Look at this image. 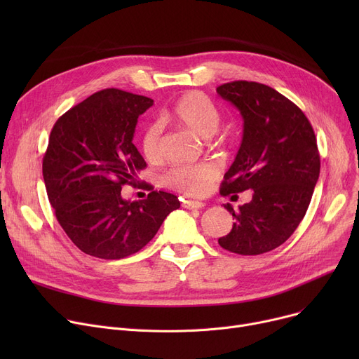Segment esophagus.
<instances>
[{
    "instance_id": "34e87169",
    "label": "esophagus",
    "mask_w": 359,
    "mask_h": 359,
    "mask_svg": "<svg viewBox=\"0 0 359 359\" xmlns=\"http://www.w3.org/2000/svg\"><path fill=\"white\" fill-rule=\"evenodd\" d=\"M182 205L186 210H201L205 206V203L199 202V201H184Z\"/></svg>"
}]
</instances>
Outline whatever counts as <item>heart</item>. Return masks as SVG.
I'll return each mask as SVG.
<instances>
[{
  "label": "heart",
  "instance_id": "heart-1",
  "mask_svg": "<svg viewBox=\"0 0 359 359\" xmlns=\"http://www.w3.org/2000/svg\"><path fill=\"white\" fill-rule=\"evenodd\" d=\"M167 121L191 130L199 138H211L219 123L221 113L215 103L201 91H189L175 103L167 113ZM142 154L151 163H158L164 157V138L158 123H151L142 135ZM218 168L211 163L195 165H176L164 175L167 187L189 196H203L218 180Z\"/></svg>",
  "mask_w": 359,
  "mask_h": 359
}]
</instances>
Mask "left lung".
<instances>
[{
  "mask_svg": "<svg viewBox=\"0 0 359 359\" xmlns=\"http://www.w3.org/2000/svg\"><path fill=\"white\" fill-rule=\"evenodd\" d=\"M217 93L243 118V140L221 195L253 191L238 212L224 205L234 224L218 243L243 256L266 253L285 243L307 212L320 175L314 130L301 109L269 86L233 81Z\"/></svg>",
  "mask_w": 359,
  "mask_h": 359,
  "instance_id": "obj_1",
  "label": "left lung"
}]
</instances>
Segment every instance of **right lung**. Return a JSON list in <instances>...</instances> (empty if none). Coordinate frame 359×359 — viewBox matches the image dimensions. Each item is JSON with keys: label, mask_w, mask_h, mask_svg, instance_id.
I'll return each instance as SVG.
<instances>
[{"label": "right lung", "mask_w": 359, "mask_h": 359, "mask_svg": "<svg viewBox=\"0 0 359 359\" xmlns=\"http://www.w3.org/2000/svg\"><path fill=\"white\" fill-rule=\"evenodd\" d=\"M154 100L106 88L69 109L52 128L43 157L50 205L71 241L86 255L123 259L151 241L177 196L153 191L142 201L122 198L147 167L132 144L138 118Z\"/></svg>", "instance_id": "right-lung-1"}]
</instances>
